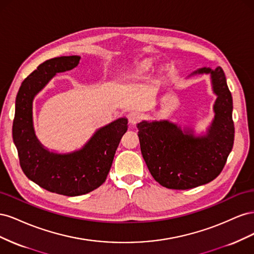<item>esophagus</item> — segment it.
Segmentation results:
<instances>
[{
	"label": "esophagus",
	"instance_id": "1",
	"mask_svg": "<svg viewBox=\"0 0 254 254\" xmlns=\"http://www.w3.org/2000/svg\"><path fill=\"white\" fill-rule=\"evenodd\" d=\"M140 119H141V115L137 112H130L128 114V121L129 123H131V124H135L136 122H139Z\"/></svg>",
	"mask_w": 254,
	"mask_h": 254
}]
</instances>
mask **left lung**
Instances as JSON below:
<instances>
[{
	"instance_id": "obj_1",
	"label": "left lung",
	"mask_w": 254,
	"mask_h": 254,
	"mask_svg": "<svg viewBox=\"0 0 254 254\" xmlns=\"http://www.w3.org/2000/svg\"><path fill=\"white\" fill-rule=\"evenodd\" d=\"M196 74H210L217 95L206 134L196 136L191 129L182 130L168 121L136 125L146 165L153 179L167 189L189 190L211 182L221 173L233 147V102L224 71L204 66L190 75Z\"/></svg>"
}]
</instances>
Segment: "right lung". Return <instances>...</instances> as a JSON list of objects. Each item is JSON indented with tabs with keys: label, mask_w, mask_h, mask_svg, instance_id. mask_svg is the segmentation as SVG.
<instances>
[{
	"label": "right lung",
	"mask_w": 254,
	"mask_h": 254,
	"mask_svg": "<svg viewBox=\"0 0 254 254\" xmlns=\"http://www.w3.org/2000/svg\"><path fill=\"white\" fill-rule=\"evenodd\" d=\"M79 56H61L44 61L22 82L16 98L12 137L23 173L28 179L52 193L79 196L105 182L122 136L127 131V119L121 118L96 130L79 150L56 153L45 149L33 127L34 97L57 73L72 70Z\"/></svg>",
	"instance_id": "right-lung-1"
}]
</instances>
